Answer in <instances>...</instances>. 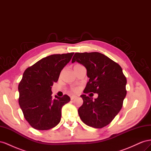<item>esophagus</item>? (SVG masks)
<instances>
[{"mask_svg":"<svg viewBox=\"0 0 151 151\" xmlns=\"http://www.w3.org/2000/svg\"><path fill=\"white\" fill-rule=\"evenodd\" d=\"M76 98H77L76 96H70V99H71V100L74 99H76Z\"/></svg>","mask_w":151,"mask_h":151,"instance_id":"obj_1","label":"esophagus"}]
</instances>
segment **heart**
<instances>
[{"instance_id":"1","label":"heart","mask_w":151,"mask_h":151,"mask_svg":"<svg viewBox=\"0 0 151 151\" xmlns=\"http://www.w3.org/2000/svg\"><path fill=\"white\" fill-rule=\"evenodd\" d=\"M77 88H74V89H72V91H77Z\"/></svg>"}]
</instances>
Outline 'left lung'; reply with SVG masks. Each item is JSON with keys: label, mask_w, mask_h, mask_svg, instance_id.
<instances>
[{"label": "left lung", "mask_w": 151, "mask_h": 151, "mask_svg": "<svg viewBox=\"0 0 151 151\" xmlns=\"http://www.w3.org/2000/svg\"><path fill=\"white\" fill-rule=\"evenodd\" d=\"M78 62L85 67L89 79L84 93H97L94 100L81 95L83 104L78 113L86 125L101 129L108 125L119 113L126 94L127 79L122 67L99 52L76 53L72 63Z\"/></svg>", "instance_id": "left-lung-1"}]
</instances>
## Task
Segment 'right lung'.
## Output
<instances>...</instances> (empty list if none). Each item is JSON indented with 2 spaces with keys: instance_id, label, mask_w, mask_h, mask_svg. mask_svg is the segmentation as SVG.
Instances as JSON below:
<instances>
[{
  "instance_id": "right-lung-1",
  "label": "right lung",
  "mask_w": 151,
  "mask_h": 151,
  "mask_svg": "<svg viewBox=\"0 0 151 151\" xmlns=\"http://www.w3.org/2000/svg\"><path fill=\"white\" fill-rule=\"evenodd\" d=\"M74 53L43 58L24 71L18 86L19 104L26 121L34 129L47 130L60 122L62 108L70 101L67 95L52 96V86Z\"/></svg>"
}]
</instances>
